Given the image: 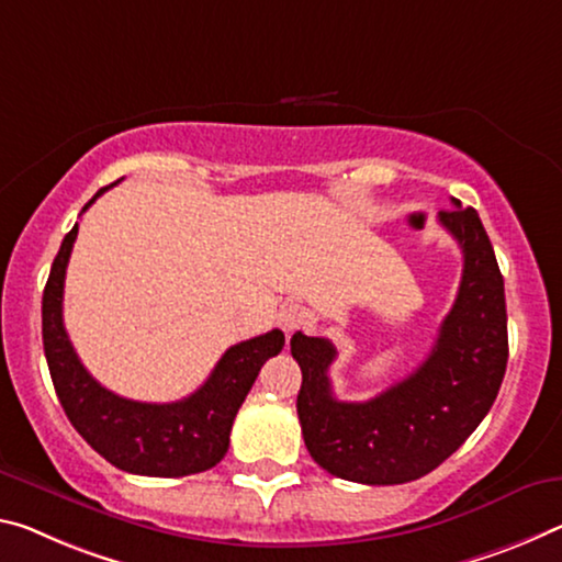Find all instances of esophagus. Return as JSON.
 <instances>
[{
	"mask_svg": "<svg viewBox=\"0 0 562 562\" xmlns=\"http://www.w3.org/2000/svg\"><path fill=\"white\" fill-rule=\"evenodd\" d=\"M305 310H302L300 305H295V302H290V305H282L280 313H278V325L284 329V333H295V329H300L302 325H305Z\"/></svg>",
	"mask_w": 562,
	"mask_h": 562,
	"instance_id": "34e87169",
	"label": "esophagus"
}]
</instances>
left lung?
<instances>
[{"mask_svg": "<svg viewBox=\"0 0 562 562\" xmlns=\"http://www.w3.org/2000/svg\"><path fill=\"white\" fill-rule=\"evenodd\" d=\"M438 220L462 249L456 305L413 375L364 403L333 395L325 337L295 333L290 352L302 370L297 415L310 456L329 475L362 485H400L448 460L493 407L507 364L503 274L483 222L452 200Z\"/></svg>", "mask_w": 562, "mask_h": 562, "instance_id": "1", "label": "left lung"}]
</instances>
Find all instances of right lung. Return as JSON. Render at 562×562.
Segmentation results:
<instances>
[{
  "label": "right lung",
  "mask_w": 562,
  "mask_h": 562,
  "mask_svg": "<svg viewBox=\"0 0 562 562\" xmlns=\"http://www.w3.org/2000/svg\"><path fill=\"white\" fill-rule=\"evenodd\" d=\"M110 187H102L82 212ZM77 229L79 225L61 239L42 295L44 355L69 423L106 462L124 473L182 477L215 468L229 448V430L239 405L245 403L262 364L280 355L284 335L280 329H270L252 340L233 345L204 385L177 403H137L114 395L79 362L61 323L65 274Z\"/></svg>",
  "instance_id": "obj_1"
}]
</instances>
